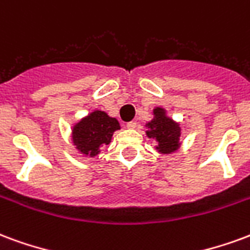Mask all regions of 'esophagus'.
Returning a JSON list of instances; mask_svg holds the SVG:
<instances>
[{
    "label": "esophagus",
    "mask_w": 250,
    "mask_h": 250,
    "mask_svg": "<svg viewBox=\"0 0 250 250\" xmlns=\"http://www.w3.org/2000/svg\"><path fill=\"white\" fill-rule=\"evenodd\" d=\"M127 129H136L137 127V123L136 121H130V123L126 124Z\"/></svg>",
    "instance_id": "1"
}]
</instances>
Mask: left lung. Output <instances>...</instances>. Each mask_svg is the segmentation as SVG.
I'll use <instances>...</instances> for the list:
<instances>
[{
	"mask_svg": "<svg viewBox=\"0 0 250 250\" xmlns=\"http://www.w3.org/2000/svg\"><path fill=\"white\" fill-rule=\"evenodd\" d=\"M154 116L152 123L147 124L149 130L147 137L154 138L158 143L157 149L161 153H172L178 149V138L181 134V127L173 120L165 116V110L161 107L154 109Z\"/></svg>",
	"mask_w": 250,
	"mask_h": 250,
	"instance_id": "obj_1",
	"label": "left lung"
}]
</instances>
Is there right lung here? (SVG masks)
I'll return each mask as SVG.
<instances>
[{
  "label": "right lung",
  "mask_w": 250,
  "mask_h": 250,
  "mask_svg": "<svg viewBox=\"0 0 250 250\" xmlns=\"http://www.w3.org/2000/svg\"><path fill=\"white\" fill-rule=\"evenodd\" d=\"M120 129L116 118L96 110L81 120L73 129V143L85 156H96L101 145H107L113 133Z\"/></svg>",
  "instance_id": "add662e5"
}]
</instances>
